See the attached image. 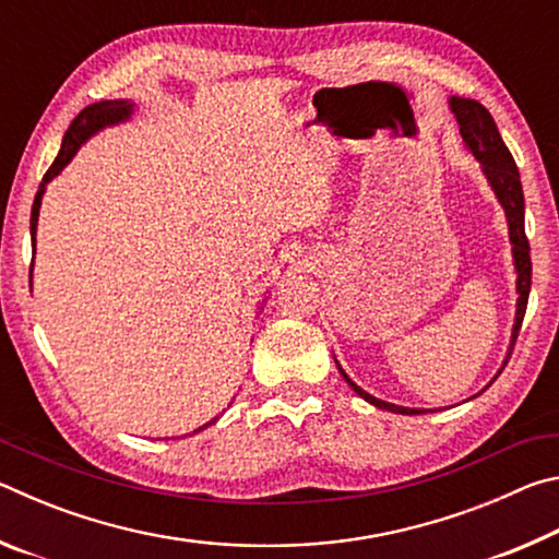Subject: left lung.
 <instances>
[{
  "instance_id": "1",
  "label": "left lung",
  "mask_w": 559,
  "mask_h": 559,
  "mask_svg": "<svg viewBox=\"0 0 559 559\" xmlns=\"http://www.w3.org/2000/svg\"><path fill=\"white\" fill-rule=\"evenodd\" d=\"M449 108L453 116H456L463 145H466L468 153L480 163V173L486 175L490 189H493L496 200L500 202L508 219V236L510 243H513V266H515V290H518V302H515V323H513V333H510V345L503 365H500L498 374L503 372V367L508 365V357L513 353V345L520 333V325H523L525 318V308H527V296H530V283H533V263H530V243L525 236V200H523V185H520V173L515 167V159L510 155V150L506 147L503 138L496 128V120L490 118V112L480 106L478 100L471 98H459L451 96L449 98ZM340 374L343 380L353 386V392L362 396L365 402H370L377 409H386L392 414H427L431 409H412V406H400L392 402H382L372 396L370 392H365L362 386H357L353 380H349L347 372L340 367L335 359ZM498 374L490 380L493 384L498 380ZM486 384V386H490ZM484 392V390H480ZM478 392V394H480Z\"/></svg>"
}]
</instances>
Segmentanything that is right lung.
<instances>
[{"label": "right lung", "instance_id": "add662e5", "mask_svg": "<svg viewBox=\"0 0 559 559\" xmlns=\"http://www.w3.org/2000/svg\"><path fill=\"white\" fill-rule=\"evenodd\" d=\"M132 108H135V103L122 100V98H118V100H98V103H93V106L83 108L79 116H75V120L71 122V126H69V130H66L59 155H56L53 165L46 169V175H44L41 185H39V192H36L34 204H32V246H34V251H36V224H39V210H41V200H44L46 185H49L53 177L61 175V169L71 163V159L75 157V153H79V150H81V145L86 143V140H91L93 135H96V132H100L103 128L118 126V122L130 120ZM29 283H32V271H29ZM216 419H219V416H214L210 424H214ZM210 424H204V427L194 429L192 433H200L202 429L210 427Z\"/></svg>", "mask_w": 559, "mask_h": 559}]
</instances>
